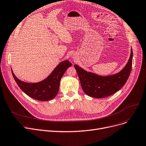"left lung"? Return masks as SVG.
<instances>
[{
	"mask_svg": "<svg viewBox=\"0 0 146 146\" xmlns=\"http://www.w3.org/2000/svg\"><path fill=\"white\" fill-rule=\"evenodd\" d=\"M132 49L128 62L117 74L109 76H100L87 72L77 65H74L83 91L88 96L94 98H103L111 96L121 89L127 81L132 69Z\"/></svg>",
	"mask_w": 146,
	"mask_h": 146,
	"instance_id": "8db88e82",
	"label": "left lung"
}]
</instances>
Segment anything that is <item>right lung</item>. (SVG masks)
<instances>
[{"label": "right lung", "mask_w": 146, "mask_h": 146, "mask_svg": "<svg viewBox=\"0 0 146 146\" xmlns=\"http://www.w3.org/2000/svg\"><path fill=\"white\" fill-rule=\"evenodd\" d=\"M72 66V63L68 60L61 62L46 79L35 84L20 80L11 70L16 83L27 96L37 100L49 101L57 95L61 79L66 70Z\"/></svg>", "instance_id": "1"}]
</instances>
